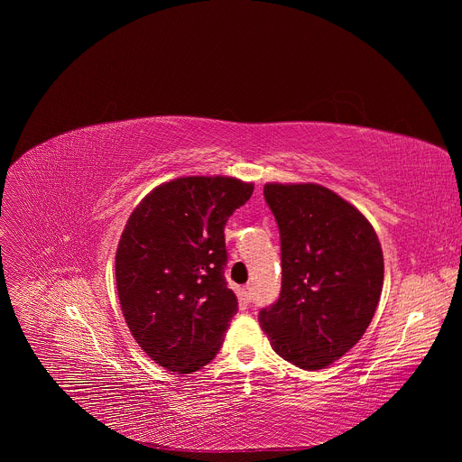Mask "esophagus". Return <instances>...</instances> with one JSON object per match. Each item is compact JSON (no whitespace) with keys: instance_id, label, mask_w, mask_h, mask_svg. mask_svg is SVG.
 Here are the masks:
<instances>
[{"instance_id":"34e87169","label":"esophagus","mask_w":462,"mask_h":462,"mask_svg":"<svg viewBox=\"0 0 462 462\" xmlns=\"http://www.w3.org/2000/svg\"><path fill=\"white\" fill-rule=\"evenodd\" d=\"M252 294H254V292H252V287L246 285V287H243V289L239 291V300L245 301V303H248V301L252 300Z\"/></svg>"}]
</instances>
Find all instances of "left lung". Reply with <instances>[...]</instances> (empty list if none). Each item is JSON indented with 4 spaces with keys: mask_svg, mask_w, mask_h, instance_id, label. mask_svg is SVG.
<instances>
[{
    "mask_svg": "<svg viewBox=\"0 0 462 462\" xmlns=\"http://www.w3.org/2000/svg\"><path fill=\"white\" fill-rule=\"evenodd\" d=\"M263 195L282 239V292L259 310L273 349L316 371L344 356L369 327L383 285L371 223L325 186L269 182Z\"/></svg>",
    "mask_w": 462,
    "mask_h": 462,
    "instance_id": "8db88e82",
    "label": "left lung"
}]
</instances>
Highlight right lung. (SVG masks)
<instances>
[{
	"label": "right lung",
	"mask_w": 462,
	"mask_h": 462,
	"mask_svg": "<svg viewBox=\"0 0 462 462\" xmlns=\"http://www.w3.org/2000/svg\"><path fill=\"white\" fill-rule=\"evenodd\" d=\"M252 191L234 177H179L148 193L124 226L115 255L122 314L168 371L201 369L223 346L237 312L225 280V225Z\"/></svg>",
	"instance_id": "add662e5"
}]
</instances>
